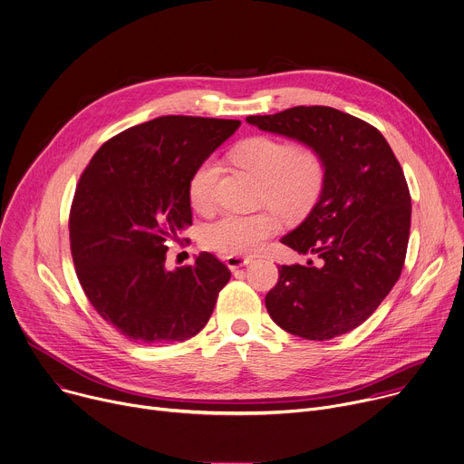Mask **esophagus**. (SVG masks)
Segmentation results:
<instances>
[{"mask_svg":"<svg viewBox=\"0 0 464 464\" xmlns=\"http://www.w3.org/2000/svg\"><path fill=\"white\" fill-rule=\"evenodd\" d=\"M225 261H227L228 268L234 272V270H237V268H241V266L248 265L252 259H248V257H243V256H227V257H225Z\"/></svg>","mask_w":464,"mask_h":464,"instance_id":"1","label":"esophagus"}]
</instances>
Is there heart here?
I'll return each instance as SVG.
<instances>
[{"instance_id": "b5f03b06", "label": "heart", "mask_w": 464, "mask_h": 464, "mask_svg": "<svg viewBox=\"0 0 464 464\" xmlns=\"http://www.w3.org/2000/svg\"><path fill=\"white\" fill-rule=\"evenodd\" d=\"M234 160L263 182L261 201L287 219L305 216L318 201L327 166L324 155L313 146H295L287 140L256 135L234 150ZM219 160L203 159L188 180V199L194 210L208 214L216 207ZM277 230L272 212L223 214L203 228L201 243L228 256L257 252Z\"/></svg>"}]
</instances>
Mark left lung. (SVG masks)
<instances>
[{"instance_id":"8db88e82","label":"left lung","mask_w":464,"mask_h":464,"mask_svg":"<svg viewBox=\"0 0 464 464\" xmlns=\"http://www.w3.org/2000/svg\"><path fill=\"white\" fill-rule=\"evenodd\" d=\"M246 122L316 148L327 166L318 203L282 237L318 263L280 265L266 311L307 340L345 334L377 311L401 277L411 225L404 171L375 126L334 108L296 106Z\"/></svg>"}]
</instances>
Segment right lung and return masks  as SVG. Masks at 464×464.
<instances>
[{
    "instance_id": "obj_1",
    "label": "right lung",
    "mask_w": 464,
    "mask_h": 464,
    "mask_svg": "<svg viewBox=\"0 0 464 464\" xmlns=\"http://www.w3.org/2000/svg\"><path fill=\"white\" fill-rule=\"evenodd\" d=\"M239 121L166 115L101 146L69 212L71 256L95 311L137 343L196 336L210 320L228 266L203 252L166 270V250L192 225L188 180Z\"/></svg>"
}]
</instances>
